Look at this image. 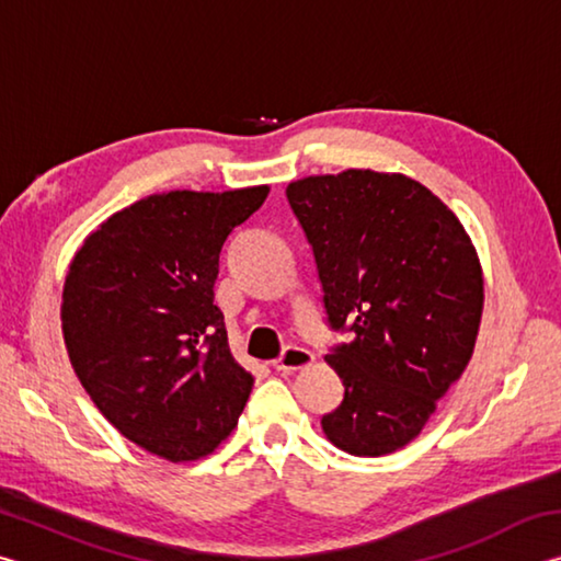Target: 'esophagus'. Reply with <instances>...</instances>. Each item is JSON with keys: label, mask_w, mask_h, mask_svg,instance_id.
Returning <instances> with one entry per match:
<instances>
[{"label": "esophagus", "mask_w": 561, "mask_h": 561, "mask_svg": "<svg viewBox=\"0 0 561 561\" xmlns=\"http://www.w3.org/2000/svg\"><path fill=\"white\" fill-rule=\"evenodd\" d=\"M311 360H314L311 351L301 348V346H287L282 351V356L277 360H272V366L282 374H294V371H299V368L311 366Z\"/></svg>", "instance_id": "34e87169"}]
</instances>
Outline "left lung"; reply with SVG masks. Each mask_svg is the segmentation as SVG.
Wrapping results in <instances>:
<instances>
[{"label":"left lung","mask_w":561,"mask_h":561,"mask_svg":"<svg viewBox=\"0 0 561 561\" xmlns=\"http://www.w3.org/2000/svg\"><path fill=\"white\" fill-rule=\"evenodd\" d=\"M287 201L314 252L329 327L354 336L327 354L344 401L321 428L358 458L403 448L472 356L485 301L478 252L448 205L401 173L301 178Z\"/></svg>","instance_id":"left-lung-1"}]
</instances>
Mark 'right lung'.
Listing matches in <instances>:
<instances>
[{
    "label": "right lung",
    "instance_id": "obj_1",
    "mask_svg": "<svg viewBox=\"0 0 561 561\" xmlns=\"http://www.w3.org/2000/svg\"><path fill=\"white\" fill-rule=\"evenodd\" d=\"M267 195H148L69 264L61 329L73 371L113 428L158 458H205L244 411L254 378L230 354L213 289L225 240Z\"/></svg>",
    "mask_w": 561,
    "mask_h": 561
}]
</instances>
